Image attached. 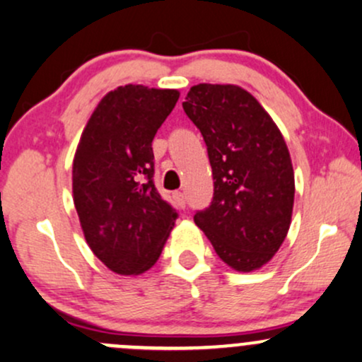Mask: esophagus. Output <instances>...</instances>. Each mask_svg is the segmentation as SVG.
Wrapping results in <instances>:
<instances>
[{
  "instance_id": "1",
  "label": "esophagus",
  "mask_w": 362,
  "mask_h": 362,
  "mask_svg": "<svg viewBox=\"0 0 362 362\" xmlns=\"http://www.w3.org/2000/svg\"><path fill=\"white\" fill-rule=\"evenodd\" d=\"M173 201L177 202L178 207H185V194L177 190V192H173Z\"/></svg>"
}]
</instances>
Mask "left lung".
I'll list each match as a JSON object with an SVG mask.
<instances>
[{
  "label": "left lung",
  "instance_id": "1",
  "mask_svg": "<svg viewBox=\"0 0 362 362\" xmlns=\"http://www.w3.org/2000/svg\"><path fill=\"white\" fill-rule=\"evenodd\" d=\"M201 131L213 168L211 204L194 221L219 259L250 272L272 259L288 235L294 172L271 115L235 85H195L182 103Z\"/></svg>",
  "mask_w": 362,
  "mask_h": 362
}]
</instances>
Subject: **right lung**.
Segmentation results:
<instances>
[{
    "label": "right lung",
    "mask_w": 362,
    "mask_h": 362,
    "mask_svg": "<svg viewBox=\"0 0 362 362\" xmlns=\"http://www.w3.org/2000/svg\"><path fill=\"white\" fill-rule=\"evenodd\" d=\"M177 100V90L119 86L91 114L74 155V207L86 243L122 276L155 264L178 218L155 187L151 148Z\"/></svg>",
    "instance_id": "obj_1"
}]
</instances>
